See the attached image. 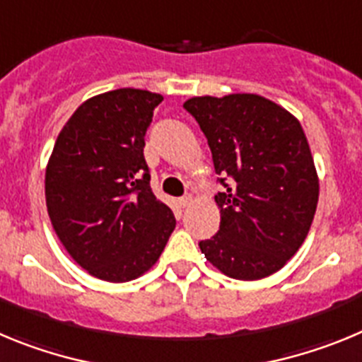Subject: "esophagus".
Masks as SVG:
<instances>
[{"mask_svg":"<svg viewBox=\"0 0 362 362\" xmlns=\"http://www.w3.org/2000/svg\"><path fill=\"white\" fill-rule=\"evenodd\" d=\"M191 200H193L191 197H182V198H178V205H180L182 209H184V207H187V205L191 204Z\"/></svg>","mask_w":362,"mask_h":362,"instance_id":"esophagus-1","label":"esophagus"}]
</instances>
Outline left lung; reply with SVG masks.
I'll return each mask as SVG.
<instances>
[{"instance_id": "obj_1", "label": "left lung", "mask_w": 362, "mask_h": 362, "mask_svg": "<svg viewBox=\"0 0 362 362\" xmlns=\"http://www.w3.org/2000/svg\"><path fill=\"white\" fill-rule=\"evenodd\" d=\"M184 108L204 132L218 182L220 230L202 252L220 272L254 281L274 274L303 245L319 198L299 120L254 93L193 97Z\"/></svg>"}]
</instances>
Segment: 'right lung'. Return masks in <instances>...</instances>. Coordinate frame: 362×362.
<instances>
[{
	"label": "right lung",
	"mask_w": 362,
	"mask_h": 362,
	"mask_svg": "<svg viewBox=\"0 0 362 362\" xmlns=\"http://www.w3.org/2000/svg\"><path fill=\"white\" fill-rule=\"evenodd\" d=\"M160 93L120 88L88 99L61 129L45 175L55 234L84 270L124 283L148 272L173 233L149 185L144 135Z\"/></svg>",
	"instance_id": "right-lung-1"
}]
</instances>
